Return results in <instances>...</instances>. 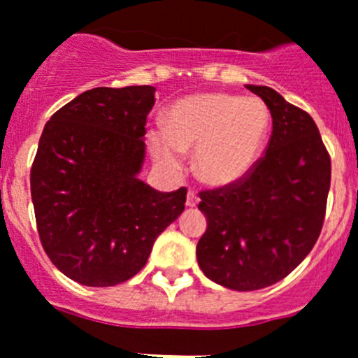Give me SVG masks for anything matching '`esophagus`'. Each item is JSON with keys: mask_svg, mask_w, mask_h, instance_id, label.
I'll return each instance as SVG.
<instances>
[{"mask_svg": "<svg viewBox=\"0 0 358 358\" xmlns=\"http://www.w3.org/2000/svg\"><path fill=\"white\" fill-rule=\"evenodd\" d=\"M198 202H200V198L196 196V193H194V191H189V193H187V200H185V206H187V207H196Z\"/></svg>", "mask_w": 358, "mask_h": 358, "instance_id": "obj_1", "label": "esophagus"}]
</instances>
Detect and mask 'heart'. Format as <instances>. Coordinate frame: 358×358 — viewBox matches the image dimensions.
<instances>
[{"label": "heart", "instance_id": "obj_1", "mask_svg": "<svg viewBox=\"0 0 358 358\" xmlns=\"http://www.w3.org/2000/svg\"><path fill=\"white\" fill-rule=\"evenodd\" d=\"M271 113L257 96H187L167 113L164 131L149 134L155 160L171 173L184 169V152L194 151V171L203 184L229 187L248 176L262 156Z\"/></svg>", "mask_w": 358, "mask_h": 358}]
</instances>
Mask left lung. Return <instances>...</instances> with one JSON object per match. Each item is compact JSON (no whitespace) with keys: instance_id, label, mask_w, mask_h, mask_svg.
Masks as SVG:
<instances>
[{"instance_id":"obj_1","label":"left lung","mask_w":358,"mask_h":358,"mask_svg":"<svg viewBox=\"0 0 358 358\" xmlns=\"http://www.w3.org/2000/svg\"><path fill=\"white\" fill-rule=\"evenodd\" d=\"M248 89L271 113L266 156L238 184L202 191L198 206L207 218L198 266L235 291L273 286L308 257L322 229L331 184V160L313 118L271 87Z\"/></svg>"}]
</instances>
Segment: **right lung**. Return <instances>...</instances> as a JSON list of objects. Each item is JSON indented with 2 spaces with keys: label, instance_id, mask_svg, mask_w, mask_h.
I'll return each instance as SVG.
<instances>
[{
  "label": "right lung",
  "instance_id": "add662e5",
  "mask_svg": "<svg viewBox=\"0 0 358 358\" xmlns=\"http://www.w3.org/2000/svg\"><path fill=\"white\" fill-rule=\"evenodd\" d=\"M155 87H96L47 122L31 171L41 245L71 280L116 286L147 264L187 189L160 193L138 178Z\"/></svg>",
  "mask_w": 358,
  "mask_h": 358
}]
</instances>
